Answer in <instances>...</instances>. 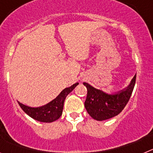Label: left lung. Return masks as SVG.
Returning <instances> with one entry per match:
<instances>
[{
	"label": "left lung",
	"instance_id": "1",
	"mask_svg": "<svg viewBox=\"0 0 153 153\" xmlns=\"http://www.w3.org/2000/svg\"><path fill=\"white\" fill-rule=\"evenodd\" d=\"M136 78V74L126 88L114 94H107L102 90L94 88L89 83H83L87 89L84 106L90 117L98 121H102L116 117L121 113L132 95Z\"/></svg>",
	"mask_w": 153,
	"mask_h": 153
}]
</instances>
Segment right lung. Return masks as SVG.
<instances>
[{"label":"right lung","mask_w":153,"mask_h":153,"mask_svg":"<svg viewBox=\"0 0 153 153\" xmlns=\"http://www.w3.org/2000/svg\"><path fill=\"white\" fill-rule=\"evenodd\" d=\"M78 84L79 83H76L70 87L65 88L53 100L40 107H30L20 102H18V104L21 109L33 120L39 122L52 123L60 118L63 112L65 99Z\"/></svg>","instance_id":"obj_1"}]
</instances>
